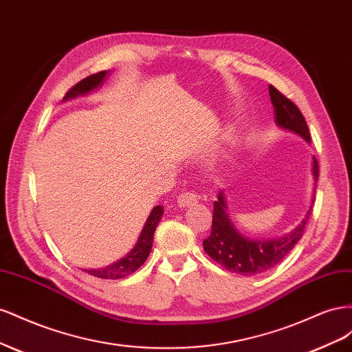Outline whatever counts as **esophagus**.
Masks as SVG:
<instances>
[{
	"mask_svg": "<svg viewBox=\"0 0 352 352\" xmlns=\"http://www.w3.org/2000/svg\"><path fill=\"white\" fill-rule=\"evenodd\" d=\"M198 197L195 194H190V192H186V194H180L177 197V207L180 208H189V207H194L198 204Z\"/></svg>",
	"mask_w": 352,
	"mask_h": 352,
	"instance_id": "34e87169",
	"label": "esophagus"
}]
</instances>
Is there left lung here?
<instances>
[{
	"instance_id": "8db88e82",
	"label": "left lung",
	"mask_w": 352,
	"mask_h": 352,
	"mask_svg": "<svg viewBox=\"0 0 352 352\" xmlns=\"http://www.w3.org/2000/svg\"><path fill=\"white\" fill-rule=\"evenodd\" d=\"M270 101L274 109V122L279 129L291 132L302 138L307 144H311L310 132L301 111L296 105L276 89L269 87ZM313 179L317 182L318 179V164L316 157H313ZM316 192V184H314ZM314 199V195H313ZM311 199V202H313ZM311 214V206L307 210L304 219L298 223V226L291 232L285 233L279 238L272 239H257L250 238L241 233L235 223L229 217L228 201L225 190L220 189L217 201H214V210H212V225L211 233L207 239L202 242L206 252L210 257L223 265L230 273L242 276H255L273 269L278 265L296 242L302 238V233L308 217Z\"/></svg>"
}]
</instances>
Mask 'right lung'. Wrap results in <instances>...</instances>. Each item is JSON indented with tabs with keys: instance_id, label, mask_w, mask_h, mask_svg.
I'll return each instance as SVG.
<instances>
[{
	"instance_id": "1",
	"label": "right lung",
	"mask_w": 352,
	"mask_h": 352,
	"mask_svg": "<svg viewBox=\"0 0 352 352\" xmlns=\"http://www.w3.org/2000/svg\"><path fill=\"white\" fill-rule=\"evenodd\" d=\"M110 73L111 72H100L97 74H92V76H89L87 79L80 80L78 85H74V87L66 94V97L63 98V102L79 98V97H87V95L92 94L94 91H97L98 88L102 87V83L105 82V79H107ZM163 212H164L163 206H155L151 210L150 216H148L145 225L141 230V235L135 243V247L129 252H127L123 258L117 260L101 269H82V270L85 273L94 276V278L110 279V280L127 278V276L136 272L145 263L148 255H150V252H151L154 232L158 226L160 220H162Z\"/></svg>"
}]
</instances>
